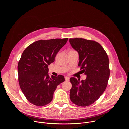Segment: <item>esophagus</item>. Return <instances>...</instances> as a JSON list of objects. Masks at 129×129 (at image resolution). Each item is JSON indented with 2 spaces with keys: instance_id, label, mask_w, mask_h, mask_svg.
Masks as SVG:
<instances>
[{
  "instance_id": "obj_1",
  "label": "esophagus",
  "mask_w": 129,
  "mask_h": 129,
  "mask_svg": "<svg viewBox=\"0 0 129 129\" xmlns=\"http://www.w3.org/2000/svg\"><path fill=\"white\" fill-rule=\"evenodd\" d=\"M65 79L66 81H69V77H65Z\"/></svg>"
}]
</instances>
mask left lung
Instances as JSON below:
<instances>
[{
    "mask_svg": "<svg viewBox=\"0 0 129 129\" xmlns=\"http://www.w3.org/2000/svg\"><path fill=\"white\" fill-rule=\"evenodd\" d=\"M71 46L79 54V66L87 76L81 82L70 78V99L77 106L86 107L94 103L105 91L110 76L108 55L101 45L94 40L70 38Z\"/></svg>",
    "mask_w": 129,
    "mask_h": 129,
    "instance_id": "8db88e82",
    "label": "left lung"
}]
</instances>
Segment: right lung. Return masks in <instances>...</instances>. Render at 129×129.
Masks as SVG:
<instances>
[{"mask_svg":"<svg viewBox=\"0 0 129 129\" xmlns=\"http://www.w3.org/2000/svg\"><path fill=\"white\" fill-rule=\"evenodd\" d=\"M67 40H40L23 52L18 64V81L24 96L33 105L43 106L50 103L58 85L65 81L64 77L60 75L50 78L48 67Z\"/></svg>","mask_w":129,"mask_h":129,"instance_id":"1","label":"right lung"}]
</instances>
